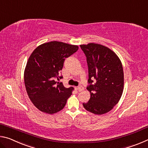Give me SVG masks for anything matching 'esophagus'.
I'll list each match as a JSON object with an SVG mask.
<instances>
[{
	"instance_id": "34e87169",
	"label": "esophagus",
	"mask_w": 148,
	"mask_h": 148,
	"mask_svg": "<svg viewBox=\"0 0 148 148\" xmlns=\"http://www.w3.org/2000/svg\"><path fill=\"white\" fill-rule=\"evenodd\" d=\"M84 90V87H82V86H79L77 87V91L78 92H80V91H82Z\"/></svg>"
}]
</instances>
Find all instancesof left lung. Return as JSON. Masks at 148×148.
Returning a JSON list of instances; mask_svg holds the SVG:
<instances>
[{
    "label": "left lung",
    "instance_id": "1",
    "mask_svg": "<svg viewBox=\"0 0 148 148\" xmlns=\"http://www.w3.org/2000/svg\"><path fill=\"white\" fill-rule=\"evenodd\" d=\"M87 57L90 84L89 101L85 109L96 115L107 113L121 99L124 88V74L121 60L114 51L95 43L80 45ZM95 79V83L92 79Z\"/></svg>",
    "mask_w": 148,
    "mask_h": 148
}]
</instances>
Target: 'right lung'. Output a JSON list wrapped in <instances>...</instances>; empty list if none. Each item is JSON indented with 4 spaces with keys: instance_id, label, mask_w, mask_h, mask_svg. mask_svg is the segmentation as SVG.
I'll list each match as a JSON object with an SVG mask.
<instances>
[{
    "instance_id": "obj_1",
    "label": "right lung",
    "mask_w": 148,
    "mask_h": 148,
    "mask_svg": "<svg viewBox=\"0 0 148 148\" xmlns=\"http://www.w3.org/2000/svg\"><path fill=\"white\" fill-rule=\"evenodd\" d=\"M76 45L52 41L40 45L30 56L24 81L30 100L44 113L53 114L63 109L74 90L59 82L65 58L78 49Z\"/></svg>"
}]
</instances>
